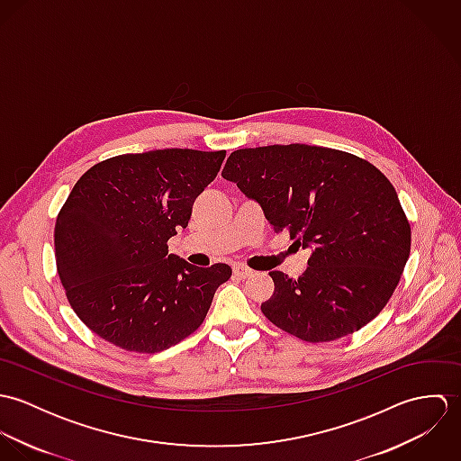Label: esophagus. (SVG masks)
<instances>
[{
    "label": "esophagus",
    "mask_w": 461,
    "mask_h": 461,
    "mask_svg": "<svg viewBox=\"0 0 461 461\" xmlns=\"http://www.w3.org/2000/svg\"><path fill=\"white\" fill-rule=\"evenodd\" d=\"M234 275L240 276V278H249L250 275H254V269L249 267L247 264H234Z\"/></svg>",
    "instance_id": "obj_1"
}]
</instances>
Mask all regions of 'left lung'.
I'll list each match as a JSON object with an SVG mask.
<instances>
[{"mask_svg": "<svg viewBox=\"0 0 461 461\" xmlns=\"http://www.w3.org/2000/svg\"><path fill=\"white\" fill-rule=\"evenodd\" d=\"M221 176L261 203L275 232L312 249L302 276L269 271L275 291L261 311L275 327L330 342L384 311L408 261L411 229L394 186L375 165L291 143L234 150Z\"/></svg>", "mask_w": 461, "mask_h": 461, "instance_id": "1", "label": "left lung"}]
</instances>
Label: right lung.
Returning <instances> with one entry per match:
<instances>
[{
    "mask_svg": "<svg viewBox=\"0 0 461 461\" xmlns=\"http://www.w3.org/2000/svg\"><path fill=\"white\" fill-rule=\"evenodd\" d=\"M225 150L121 154L88 168L55 223L57 269L77 318L134 353L163 351L205 320L230 266L197 267L168 254Z\"/></svg>",
    "mask_w": 461,
    "mask_h": 461,
    "instance_id": "obj_1",
    "label": "right lung"
}]
</instances>
